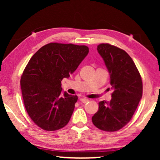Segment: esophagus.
Listing matches in <instances>:
<instances>
[{"label":"esophagus","mask_w":160,"mask_h":160,"mask_svg":"<svg viewBox=\"0 0 160 160\" xmlns=\"http://www.w3.org/2000/svg\"><path fill=\"white\" fill-rule=\"evenodd\" d=\"M80 101L83 102V103H86V102H87L89 101L88 99H87V98H81L80 99Z\"/></svg>","instance_id":"34e87169"}]
</instances>
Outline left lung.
I'll return each mask as SVG.
<instances>
[{"mask_svg": "<svg viewBox=\"0 0 160 160\" xmlns=\"http://www.w3.org/2000/svg\"><path fill=\"white\" fill-rule=\"evenodd\" d=\"M98 52L103 59L113 89L110 101H100L92 117L96 128L114 132L125 126L136 110L143 93L139 71L125 51L108 43H100Z\"/></svg>", "mask_w": 160, "mask_h": 160, "instance_id": "8db88e82", "label": "left lung"}]
</instances>
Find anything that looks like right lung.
<instances>
[{
    "instance_id": "add662e5",
    "label": "right lung",
    "mask_w": 160,
    "mask_h": 160,
    "mask_svg": "<svg viewBox=\"0 0 160 160\" xmlns=\"http://www.w3.org/2000/svg\"><path fill=\"white\" fill-rule=\"evenodd\" d=\"M88 53L86 46L50 43L28 62L21 77L22 94L28 115L39 128L54 131L68 123L78 97L62 92L61 81L70 77Z\"/></svg>"
}]
</instances>
